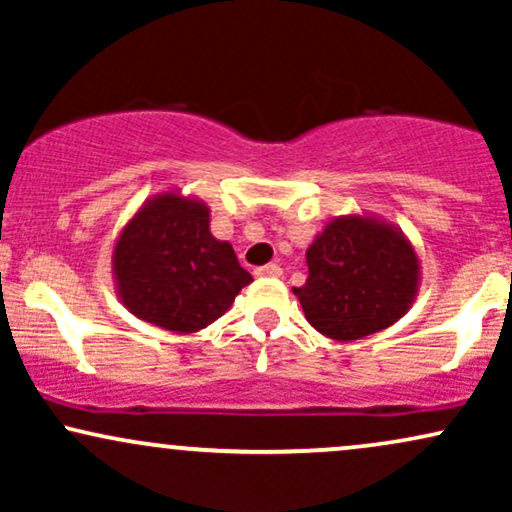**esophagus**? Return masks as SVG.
<instances>
[{"mask_svg": "<svg viewBox=\"0 0 512 512\" xmlns=\"http://www.w3.org/2000/svg\"><path fill=\"white\" fill-rule=\"evenodd\" d=\"M257 276H281V267L279 264H264V267L255 269Z\"/></svg>", "mask_w": 512, "mask_h": 512, "instance_id": "obj_1", "label": "esophagus"}]
</instances>
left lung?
Here are the masks:
<instances>
[{"mask_svg":"<svg viewBox=\"0 0 512 512\" xmlns=\"http://www.w3.org/2000/svg\"><path fill=\"white\" fill-rule=\"evenodd\" d=\"M308 279L293 289L305 320L337 342L395 325L419 296L421 260L395 223L375 214L334 219L305 250Z\"/></svg>","mask_w":512,"mask_h":512,"instance_id":"left-lung-1","label":"left lung"}]
</instances>
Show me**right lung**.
<instances>
[{"label":"right lung","instance_id":"obj_1","mask_svg":"<svg viewBox=\"0 0 512 512\" xmlns=\"http://www.w3.org/2000/svg\"><path fill=\"white\" fill-rule=\"evenodd\" d=\"M207 202L175 190L149 197L132 214L113 248L120 303L161 330L192 334L231 308L250 272L228 240L209 231Z\"/></svg>","mask_w":512,"mask_h":512}]
</instances>
